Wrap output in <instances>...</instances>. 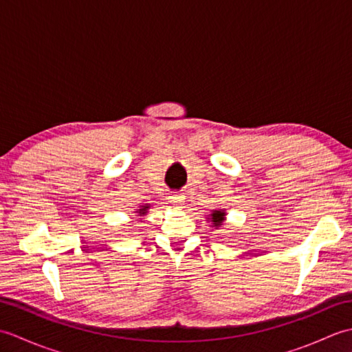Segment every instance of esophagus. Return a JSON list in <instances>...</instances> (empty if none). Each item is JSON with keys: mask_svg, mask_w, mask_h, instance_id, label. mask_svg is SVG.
I'll use <instances>...</instances> for the list:
<instances>
[{"mask_svg": "<svg viewBox=\"0 0 352 352\" xmlns=\"http://www.w3.org/2000/svg\"><path fill=\"white\" fill-rule=\"evenodd\" d=\"M170 203L174 204L175 207H182V206H183V197H180V195H172V197H170Z\"/></svg>", "mask_w": 352, "mask_h": 352, "instance_id": "obj_1", "label": "esophagus"}]
</instances>
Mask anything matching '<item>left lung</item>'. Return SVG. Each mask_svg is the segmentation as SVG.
<instances>
[{"label":"left lung","instance_id":"8db88e82","mask_svg":"<svg viewBox=\"0 0 352 352\" xmlns=\"http://www.w3.org/2000/svg\"><path fill=\"white\" fill-rule=\"evenodd\" d=\"M207 219L213 223L212 227H216V228H218V227H221V226H222L223 221H226V212H223L222 208H221V210H214L210 216H208Z\"/></svg>","mask_w":352,"mask_h":352}]
</instances>
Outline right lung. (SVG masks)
Wrapping results in <instances>:
<instances>
[{
    "mask_svg": "<svg viewBox=\"0 0 352 352\" xmlns=\"http://www.w3.org/2000/svg\"><path fill=\"white\" fill-rule=\"evenodd\" d=\"M148 208H149V206L146 204V206H142L139 210H138V213L140 214V216H144V214H146V212H148Z\"/></svg>",
    "mask_w": 352,
    "mask_h": 352,
    "instance_id": "1",
    "label": "right lung"
}]
</instances>
